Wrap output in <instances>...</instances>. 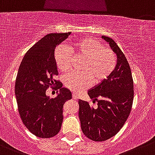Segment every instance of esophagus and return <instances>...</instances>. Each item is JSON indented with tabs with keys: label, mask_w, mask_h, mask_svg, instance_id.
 <instances>
[{
	"label": "esophagus",
	"mask_w": 155,
	"mask_h": 155,
	"mask_svg": "<svg viewBox=\"0 0 155 155\" xmlns=\"http://www.w3.org/2000/svg\"><path fill=\"white\" fill-rule=\"evenodd\" d=\"M72 96H73V99H74V100H75V101H77V100L78 99V95H77L76 94H74V93L72 94Z\"/></svg>",
	"instance_id": "obj_1"
}]
</instances>
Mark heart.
<instances>
[{
  "label": "heart",
  "mask_w": 155,
  "mask_h": 155,
  "mask_svg": "<svg viewBox=\"0 0 155 155\" xmlns=\"http://www.w3.org/2000/svg\"><path fill=\"white\" fill-rule=\"evenodd\" d=\"M75 56L84 58L81 72H71L64 76L66 87L74 93H79L91 86L92 81L97 84L108 78L116 68L117 59L114 51L104 46L94 38L83 37L72 44ZM54 61L58 70L68 71L71 68L73 54L64 45L54 51Z\"/></svg>",
  "instance_id": "b5f03b06"
}]
</instances>
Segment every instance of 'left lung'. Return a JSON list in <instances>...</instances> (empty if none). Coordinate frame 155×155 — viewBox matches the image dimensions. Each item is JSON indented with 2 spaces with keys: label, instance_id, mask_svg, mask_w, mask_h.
Masks as SVG:
<instances>
[{
  "label": "left lung",
  "instance_id": "1",
  "mask_svg": "<svg viewBox=\"0 0 155 155\" xmlns=\"http://www.w3.org/2000/svg\"><path fill=\"white\" fill-rule=\"evenodd\" d=\"M117 55L114 71L101 84L88 91L89 102L79 100V119L81 130L92 141H104L119 132L131 113L134 98L132 71L124 53L111 38L103 36Z\"/></svg>",
  "mask_w": 155,
  "mask_h": 155
}]
</instances>
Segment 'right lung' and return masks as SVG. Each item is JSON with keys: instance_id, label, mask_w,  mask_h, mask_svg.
Here are the masks:
<instances>
[{"instance_id": "add662e5", "label": "right lung", "mask_w": 155, "mask_h": 155, "mask_svg": "<svg viewBox=\"0 0 155 155\" xmlns=\"http://www.w3.org/2000/svg\"><path fill=\"white\" fill-rule=\"evenodd\" d=\"M70 34L44 36L28 50L19 67L15 82L19 114L29 132L39 138H51L59 132L63 106L72 98L71 92L55 79L58 72L54 56L57 45ZM49 87L60 91L55 98L50 99L45 94Z\"/></svg>"}]
</instances>
